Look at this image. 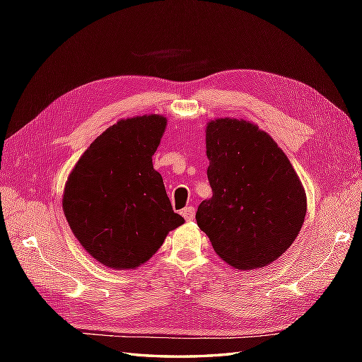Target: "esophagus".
Listing matches in <instances>:
<instances>
[{
    "label": "esophagus",
    "mask_w": 362,
    "mask_h": 362,
    "mask_svg": "<svg viewBox=\"0 0 362 362\" xmlns=\"http://www.w3.org/2000/svg\"><path fill=\"white\" fill-rule=\"evenodd\" d=\"M194 213H196V210H194V206H192V205L185 206L184 210L181 211L182 217H184L187 222H192V221H193V218H194Z\"/></svg>",
    "instance_id": "1"
}]
</instances>
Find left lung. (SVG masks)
<instances>
[{
	"mask_svg": "<svg viewBox=\"0 0 362 362\" xmlns=\"http://www.w3.org/2000/svg\"><path fill=\"white\" fill-rule=\"evenodd\" d=\"M205 144L213 196L198 206V226L229 266L270 264L286 254L305 221L298 173L276 141L243 119L208 122Z\"/></svg>",
	"mask_w": 362,
	"mask_h": 362,
	"instance_id": "obj_1",
	"label": "left lung"
}]
</instances>
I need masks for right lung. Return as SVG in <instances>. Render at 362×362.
Masks as SVG:
<instances>
[{
    "instance_id": "1",
    "label": "right lung",
    "mask_w": 362,
    "mask_h": 362,
    "mask_svg": "<svg viewBox=\"0 0 362 362\" xmlns=\"http://www.w3.org/2000/svg\"><path fill=\"white\" fill-rule=\"evenodd\" d=\"M166 124L160 115L119 120L92 141L64 185L63 211L74 235L110 269L141 266L184 223L152 166Z\"/></svg>"
}]
</instances>
